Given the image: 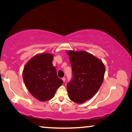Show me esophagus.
Returning a JSON list of instances; mask_svg holds the SVG:
<instances>
[{
  "instance_id": "obj_1",
  "label": "esophagus",
  "mask_w": 132,
  "mask_h": 132,
  "mask_svg": "<svg viewBox=\"0 0 132 132\" xmlns=\"http://www.w3.org/2000/svg\"><path fill=\"white\" fill-rule=\"evenodd\" d=\"M62 80H63V82L65 81V77H63V78H62Z\"/></svg>"
}]
</instances>
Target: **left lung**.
Returning a JSON list of instances; mask_svg holds the SVG:
<instances>
[{
    "label": "left lung",
    "mask_w": 132,
    "mask_h": 132,
    "mask_svg": "<svg viewBox=\"0 0 132 132\" xmlns=\"http://www.w3.org/2000/svg\"><path fill=\"white\" fill-rule=\"evenodd\" d=\"M73 79L67 85L71 101L82 104L91 99L103 82L105 67L101 60L86 51H68Z\"/></svg>",
    "instance_id": "obj_1"
}]
</instances>
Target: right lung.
Here are the masks:
<instances>
[{
  "mask_svg": "<svg viewBox=\"0 0 132 132\" xmlns=\"http://www.w3.org/2000/svg\"><path fill=\"white\" fill-rule=\"evenodd\" d=\"M53 55L42 53L32 57L24 66L23 77L27 88L40 101L54 97L57 89L63 83L57 77L53 66Z\"/></svg>",
  "mask_w": 132,
  "mask_h": 132,
  "instance_id": "add662e5",
  "label": "right lung"
}]
</instances>
